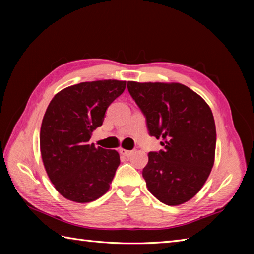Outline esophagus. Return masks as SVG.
Wrapping results in <instances>:
<instances>
[{"label": "esophagus", "instance_id": "1", "mask_svg": "<svg viewBox=\"0 0 254 254\" xmlns=\"http://www.w3.org/2000/svg\"><path fill=\"white\" fill-rule=\"evenodd\" d=\"M119 152H120L121 155L126 156V157H128V156L132 155V150H127V149H123V148H120L119 149Z\"/></svg>", "mask_w": 254, "mask_h": 254}]
</instances>
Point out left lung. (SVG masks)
Returning a JSON list of instances; mask_svg holds the SVG:
<instances>
[{
  "mask_svg": "<svg viewBox=\"0 0 254 254\" xmlns=\"http://www.w3.org/2000/svg\"><path fill=\"white\" fill-rule=\"evenodd\" d=\"M146 118L150 136L164 149L148 153L143 177L148 191L166 205H179L201 190L213 168L216 127L201 96L179 83L127 82Z\"/></svg>",
  "mask_w": 254,
  "mask_h": 254,
  "instance_id": "obj_1",
  "label": "left lung"
}]
</instances>
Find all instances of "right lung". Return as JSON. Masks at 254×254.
Returning <instances> with one entry per match:
<instances>
[{
	"instance_id": "obj_1",
	"label": "right lung",
	"mask_w": 254,
	"mask_h": 254,
	"mask_svg": "<svg viewBox=\"0 0 254 254\" xmlns=\"http://www.w3.org/2000/svg\"><path fill=\"white\" fill-rule=\"evenodd\" d=\"M116 79L69 86L50 101L40 130V152L49 179L69 201L93 202L109 190L120 165L115 149L89 144L111 102L126 89Z\"/></svg>"
}]
</instances>
